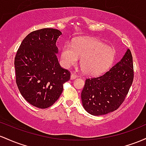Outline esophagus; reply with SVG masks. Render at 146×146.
Segmentation results:
<instances>
[{
  "instance_id": "34e87169",
  "label": "esophagus",
  "mask_w": 146,
  "mask_h": 146,
  "mask_svg": "<svg viewBox=\"0 0 146 146\" xmlns=\"http://www.w3.org/2000/svg\"><path fill=\"white\" fill-rule=\"evenodd\" d=\"M77 78V75H76V74H71V76H70V78H71L72 80H74V79H75V78Z\"/></svg>"
}]
</instances>
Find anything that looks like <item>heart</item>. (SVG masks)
<instances>
[{
	"mask_svg": "<svg viewBox=\"0 0 146 146\" xmlns=\"http://www.w3.org/2000/svg\"><path fill=\"white\" fill-rule=\"evenodd\" d=\"M115 55L114 48L94 38H81L73 43L67 42L62 47V64L65 68L81 60V70L91 76L104 72L112 65Z\"/></svg>",
	"mask_w": 146,
	"mask_h": 146,
	"instance_id": "obj_1",
	"label": "heart"
}]
</instances>
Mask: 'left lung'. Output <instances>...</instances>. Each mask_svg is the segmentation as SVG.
Returning <instances> with one entry per match:
<instances>
[{"label":"left lung","instance_id":"left-lung-1","mask_svg":"<svg viewBox=\"0 0 146 146\" xmlns=\"http://www.w3.org/2000/svg\"><path fill=\"white\" fill-rule=\"evenodd\" d=\"M134 78L132 56L127 49L121 60L103 75L87 78L81 92L83 108L94 116L116 110L125 100Z\"/></svg>","mask_w":146,"mask_h":146}]
</instances>
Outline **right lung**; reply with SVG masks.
<instances>
[{"instance_id":"1","label":"right lung","mask_w":146,"mask_h":146,"mask_svg":"<svg viewBox=\"0 0 146 146\" xmlns=\"http://www.w3.org/2000/svg\"><path fill=\"white\" fill-rule=\"evenodd\" d=\"M59 30L43 28L29 34L21 42L14 59L16 82L24 99L32 106L45 109L58 99L63 83L70 78L60 67L56 42Z\"/></svg>"}]
</instances>
